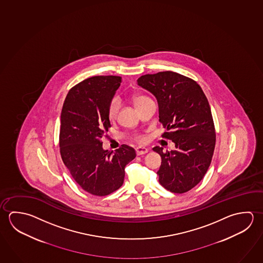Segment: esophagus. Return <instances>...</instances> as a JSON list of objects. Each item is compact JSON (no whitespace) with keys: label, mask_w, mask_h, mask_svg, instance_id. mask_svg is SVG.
Segmentation results:
<instances>
[{"label":"esophagus","mask_w":263,"mask_h":263,"mask_svg":"<svg viewBox=\"0 0 263 263\" xmlns=\"http://www.w3.org/2000/svg\"><path fill=\"white\" fill-rule=\"evenodd\" d=\"M148 152L147 151V148H146V147H138L137 148H136V152H137V155H143V154H146L147 152Z\"/></svg>","instance_id":"1"}]
</instances>
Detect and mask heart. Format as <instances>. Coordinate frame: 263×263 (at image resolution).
<instances>
[{"instance_id": "obj_1", "label": "heart", "mask_w": 263, "mask_h": 263, "mask_svg": "<svg viewBox=\"0 0 263 263\" xmlns=\"http://www.w3.org/2000/svg\"><path fill=\"white\" fill-rule=\"evenodd\" d=\"M145 99H147V98L144 97V96H135L133 98V102L135 106L138 105L139 102H142L143 100H145ZM118 109H119V103L117 102V100L115 99V100H112L110 102V104L108 106V116H109V118L111 120L116 118V116H117V112H118ZM136 139L138 140V142H144L145 141V138L142 136H138V137L136 138Z\"/></svg>"}]
</instances>
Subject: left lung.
<instances>
[{
    "label": "left lung",
    "mask_w": 263,
    "mask_h": 263,
    "mask_svg": "<svg viewBox=\"0 0 263 263\" xmlns=\"http://www.w3.org/2000/svg\"><path fill=\"white\" fill-rule=\"evenodd\" d=\"M138 85L156 98L162 137L175 143V151L152 148L161 157L159 182L173 193L187 192L202 180L215 147L207 98L193 79L172 71L141 76Z\"/></svg>",
    "instance_id": "8db88e82"
}]
</instances>
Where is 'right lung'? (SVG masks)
<instances>
[{"instance_id": "1", "label": "right lung", "mask_w": 263, "mask_h": 263, "mask_svg": "<svg viewBox=\"0 0 263 263\" xmlns=\"http://www.w3.org/2000/svg\"><path fill=\"white\" fill-rule=\"evenodd\" d=\"M120 77L97 76L76 85L61 112V156L74 181L95 196H107L121 187L126 164L135 159L133 147L122 145L105 151L102 139L111 127L108 106L120 87Z\"/></svg>"}]
</instances>
